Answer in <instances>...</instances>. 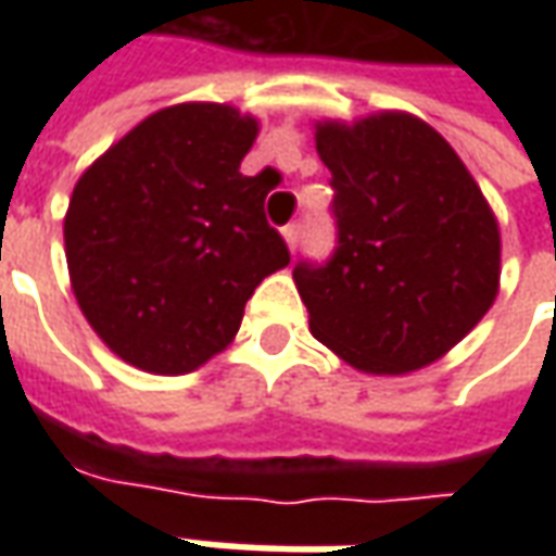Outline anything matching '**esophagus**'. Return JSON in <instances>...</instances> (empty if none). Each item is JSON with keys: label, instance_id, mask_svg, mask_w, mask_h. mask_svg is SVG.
<instances>
[{"label": "esophagus", "instance_id": "esophagus-1", "mask_svg": "<svg viewBox=\"0 0 556 556\" xmlns=\"http://www.w3.org/2000/svg\"><path fill=\"white\" fill-rule=\"evenodd\" d=\"M282 238H286L289 250L294 253V250H298V243H301V226H298V223H289V226L282 229Z\"/></svg>", "mask_w": 556, "mask_h": 556}]
</instances>
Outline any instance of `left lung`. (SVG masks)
I'll list each match as a JSON object with an SVG mask.
<instances>
[{"instance_id": "left-lung-1", "label": "left lung", "mask_w": 556, "mask_h": 556, "mask_svg": "<svg viewBox=\"0 0 556 556\" xmlns=\"http://www.w3.org/2000/svg\"><path fill=\"white\" fill-rule=\"evenodd\" d=\"M337 247L294 265L309 330L354 369L414 372L489 313L501 231L450 142L405 113L318 125Z\"/></svg>"}]
</instances>
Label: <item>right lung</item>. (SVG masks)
<instances>
[{
    "label": "right lung",
    "instance_id": "right-lung-1",
    "mask_svg": "<svg viewBox=\"0 0 556 556\" xmlns=\"http://www.w3.org/2000/svg\"><path fill=\"white\" fill-rule=\"evenodd\" d=\"M258 125L223 103L148 115L74 187L65 253L89 325L137 369L193 372L238 333L255 286L291 262L241 175Z\"/></svg>",
    "mask_w": 556,
    "mask_h": 556
}]
</instances>
